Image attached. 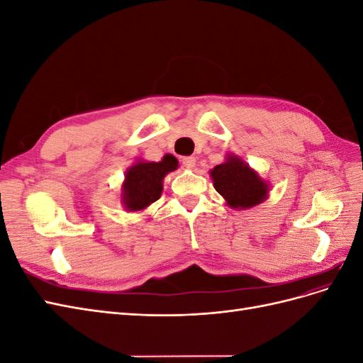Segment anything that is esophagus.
Segmentation results:
<instances>
[{
    "instance_id": "1",
    "label": "esophagus",
    "mask_w": 363,
    "mask_h": 363,
    "mask_svg": "<svg viewBox=\"0 0 363 363\" xmlns=\"http://www.w3.org/2000/svg\"><path fill=\"white\" fill-rule=\"evenodd\" d=\"M182 164L184 168H194L195 167V157H192V156H186V157H183L182 159Z\"/></svg>"
}]
</instances>
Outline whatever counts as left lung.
Here are the masks:
<instances>
[{"label": "left lung", "instance_id": "1", "mask_svg": "<svg viewBox=\"0 0 363 363\" xmlns=\"http://www.w3.org/2000/svg\"><path fill=\"white\" fill-rule=\"evenodd\" d=\"M211 175L213 188L233 208L252 207L268 195V184L236 156H230L225 163L216 164Z\"/></svg>", "mask_w": 363, "mask_h": 363}]
</instances>
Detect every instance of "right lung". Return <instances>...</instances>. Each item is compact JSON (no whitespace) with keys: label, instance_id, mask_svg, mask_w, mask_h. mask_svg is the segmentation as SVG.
<instances>
[{"label":"right lung","instance_id":"1","mask_svg":"<svg viewBox=\"0 0 363 363\" xmlns=\"http://www.w3.org/2000/svg\"><path fill=\"white\" fill-rule=\"evenodd\" d=\"M177 159L167 155L162 162H139L125 174L123 200L128 211H142L160 199L163 177L177 168Z\"/></svg>","mask_w":363,"mask_h":363}]
</instances>
